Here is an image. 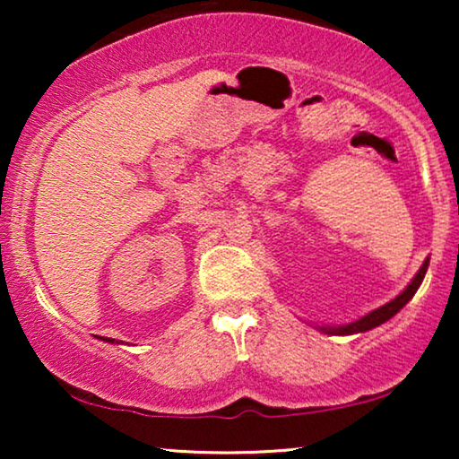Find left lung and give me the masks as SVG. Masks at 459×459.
<instances>
[{
    "label": "left lung",
    "mask_w": 459,
    "mask_h": 459,
    "mask_svg": "<svg viewBox=\"0 0 459 459\" xmlns=\"http://www.w3.org/2000/svg\"><path fill=\"white\" fill-rule=\"evenodd\" d=\"M426 269H429V259L424 261V265L420 267V272L416 273V278L411 280V284L405 288L403 292L399 294L397 299L394 300H391V303H386V305H382L380 309H376V311H372V313H368L366 317H361V319H357V322H353V324H349V325H338V328H322L325 334H355V332H366V330H372V328H376V325H380V324H385L386 319H391L394 313H397L399 309H403V307L410 303V299L413 297V294H416V290L420 288V284H422V280H424V273H426Z\"/></svg>",
    "instance_id": "1"
}]
</instances>
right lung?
<instances>
[{
    "label": "right lung",
    "instance_id": "obj_1",
    "mask_svg": "<svg viewBox=\"0 0 459 459\" xmlns=\"http://www.w3.org/2000/svg\"><path fill=\"white\" fill-rule=\"evenodd\" d=\"M104 341H108V342H115V338H104Z\"/></svg>",
    "mask_w": 459,
    "mask_h": 459
}]
</instances>
